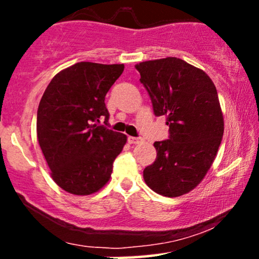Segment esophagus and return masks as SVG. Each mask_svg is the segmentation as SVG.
Masks as SVG:
<instances>
[{
    "label": "esophagus",
    "mask_w": 259,
    "mask_h": 259,
    "mask_svg": "<svg viewBox=\"0 0 259 259\" xmlns=\"http://www.w3.org/2000/svg\"><path fill=\"white\" fill-rule=\"evenodd\" d=\"M141 141H142V139L135 138V136H129V138H127V142H129V144H133V145L140 144Z\"/></svg>",
    "instance_id": "34e87169"
}]
</instances>
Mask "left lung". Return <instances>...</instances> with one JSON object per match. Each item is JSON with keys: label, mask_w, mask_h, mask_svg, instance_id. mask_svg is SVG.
<instances>
[{"label": "left lung", "mask_w": 259, "mask_h": 259, "mask_svg": "<svg viewBox=\"0 0 259 259\" xmlns=\"http://www.w3.org/2000/svg\"><path fill=\"white\" fill-rule=\"evenodd\" d=\"M135 67L154 115H165L169 126V139L153 144L157 158L145 168V183L157 194L178 197L201 183L221 146L224 119L218 92L203 70L180 58Z\"/></svg>", "instance_id": "1"}]
</instances>
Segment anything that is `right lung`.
Wrapping results in <instances>:
<instances>
[{
	"instance_id": "obj_1",
	"label": "right lung",
	"mask_w": 259,
	"mask_h": 259,
	"mask_svg": "<svg viewBox=\"0 0 259 259\" xmlns=\"http://www.w3.org/2000/svg\"><path fill=\"white\" fill-rule=\"evenodd\" d=\"M124 64L80 62L56 74L37 109V140L59 187L91 195L108 183L126 135L97 125L108 121L106 94Z\"/></svg>"
}]
</instances>
